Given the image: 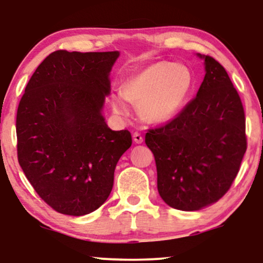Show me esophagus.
Instances as JSON below:
<instances>
[{
    "label": "esophagus",
    "instance_id": "esophagus-1",
    "mask_svg": "<svg viewBox=\"0 0 263 263\" xmlns=\"http://www.w3.org/2000/svg\"><path fill=\"white\" fill-rule=\"evenodd\" d=\"M133 139H134V141H135V143H142L143 142V138H142V135L140 134V133H134V135H133Z\"/></svg>",
    "mask_w": 263,
    "mask_h": 263
}]
</instances>
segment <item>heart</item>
<instances>
[{
  "instance_id": "b5f03b06",
  "label": "heart",
  "mask_w": 263,
  "mask_h": 263,
  "mask_svg": "<svg viewBox=\"0 0 263 263\" xmlns=\"http://www.w3.org/2000/svg\"><path fill=\"white\" fill-rule=\"evenodd\" d=\"M194 87V75L184 64L154 62L125 79L121 89H114L110 104L120 116L129 114L128 102L139 107L149 124H164L184 109Z\"/></svg>"
}]
</instances>
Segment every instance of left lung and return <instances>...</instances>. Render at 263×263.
I'll use <instances>...</instances> for the list:
<instances>
[{
    "label": "left lung",
    "instance_id": "1",
    "mask_svg": "<svg viewBox=\"0 0 263 263\" xmlns=\"http://www.w3.org/2000/svg\"><path fill=\"white\" fill-rule=\"evenodd\" d=\"M203 60L199 92L175 120L151 129L146 145L154 154L158 192L179 211H199L225 195L247 151L242 102L225 68Z\"/></svg>",
    "mask_w": 263,
    "mask_h": 263
}]
</instances>
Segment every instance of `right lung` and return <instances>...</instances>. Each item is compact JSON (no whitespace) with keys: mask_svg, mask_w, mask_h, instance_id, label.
<instances>
[{"mask_svg":"<svg viewBox=\"0 0 263 263\" xmlns=\"http://www.w3.org/2000/svg\"><path fill=\"white\" fill-rule=\"evenodd\" d=\"M120 51L59 50L39 64L16 114L17 159L35 193L59 213L80 217L105 202L116 165L132 146L103 115Z\"/></svg>","mask_w":263,"mask_h":263,"instance_id":"1","label":"right lung"}]
</instances>
